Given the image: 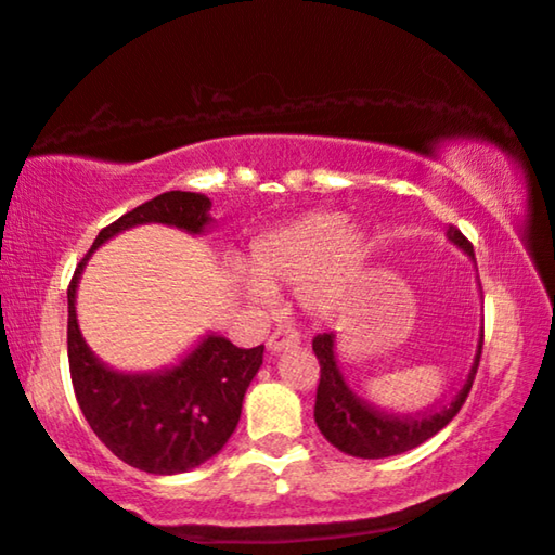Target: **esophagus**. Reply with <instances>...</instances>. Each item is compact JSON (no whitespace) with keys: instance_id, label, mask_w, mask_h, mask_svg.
<instances>
[{"instance_id":"esophagus-1","label":"esophagus","mask_w":555,"mask_h":555,"mask_svg":"<svg viewBox=\"0 0 555 555\" xmlns=\"http://www.w3.org/2000/svg\"><path fill=\"white\" fill-rule=\"evenodd\" d=\"M298 340H301V336H298V331H294V328H279V331H274L269 336L267 348L271 350V353H281V350L296 348Z\"/></svg>"}]
</instances>
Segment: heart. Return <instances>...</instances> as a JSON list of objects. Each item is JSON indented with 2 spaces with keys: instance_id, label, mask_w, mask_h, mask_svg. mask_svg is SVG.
Wrapping results in <instances>:
<instances>
[{
  "instance_id": "b5f03b06",
  "label": "heart",
  "mask_w": 555,
  "mask_h": 555,
  "mask_svg": "<svg viewBox=\"0 0 555 555\" xmlns=\"http://www.w3.org/2000/svg\"><path fill=\"white\" fill-rule=\"evenodd\" d=\"M373 240L346 212L319 209L274 227L251 240L246 271L234 279L240 294L257 309L271 301V288L296 284L301 309L331 319L348 304L371 259Z\"/></svg>"
}]
</instances>
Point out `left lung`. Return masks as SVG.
<instances>
[{"label":"left lung","instance_id":"1","mask_svg":"<svg viewBox=\"0 0 555 555\" xmlns=\"http://www.w3.org/2000/svg\"><path fill=\"white\" fill-rule=\"evenodd\" d=\"M447 240L454 246H460L474 267H477L472 244L456 227H447ZM483 325L467 380H464L462 388L454 392V398L450 402L439 404V408L433 404V408L410 412V415H398V412L375 408L373 402L363 400L358 392L350 390L346 375L340 373L338 365L336 333H321V336L313 338V353L319 358L321 365V383L319 390H315L313 408L315 425H319L321 435L328 439L333 447H338L340 452H346L350 456H360V460H383V456L415 450L422 442H427L429 437H435L439 429L450 425L464 400H467L474 375H477L479 367Z\"/></svg>","mask_w":555,"mask_h":555}]
</instances>
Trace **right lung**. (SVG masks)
<instances>
[{
  "label": "right lung",
  "mask_w": 555,
  "mask_h": 555,
  "mask_svg": "<svg viewBox=\"0 0 555 555\" xmlns=\"http://www.w3.org/2000/svg\"><path fill=\"white\" fill-rule=\"evenodd\" d=\"M212 202L199 192H163L99 232L68 284V367L83 417L101 442L130 467L182 474L222 450L236 429L246 388L259 373L263 346L236 348L207 333L180 363L151 373H122L93 356L78 328L76 292L91 254L140 224L202 234Z\"/></svg>",
  "instance_id": "add662e5"
}]
</instances>
